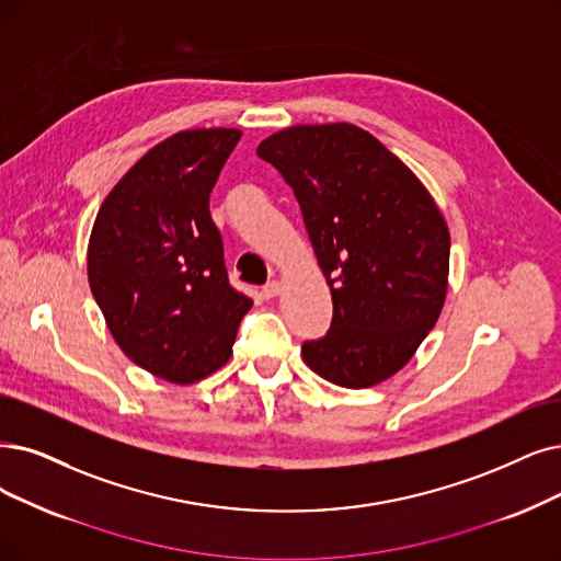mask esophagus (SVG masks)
<instances>
[{
    "label": "esophagus",
    "mask_w": 561,
    "mask_h": 561,
    "mask_svg": "<svg viewBox=\"0 0 561 561\" xmlns=\"http://www.w3.org/2000/svg\"><path fill=\"white\" fill-rule=\"evenodd\" d=\"M280 289H283V285H280V280H268L264 287H262V299H274V297H278L280 295Z\"/></svg>",
    "instance_id": "esophagus-1"
}]
</instances>
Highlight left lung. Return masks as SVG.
Here are the masks:
<instances>
[{
    "label": "left lung",
    "instance_id": "obj_1",
    "mask_svg": "<svg viewBox=\"0 0 561 561\" xmlns=\"http://www.w3.org/2000/svg\"><path fill=\"white\" fill-rule=\"evenodd\" d=\"M257 156L293 186L333 301L324 339L301 347L327 382L368 389L405 366L449 287L451 237L421 179L368 130L299 124Z\"/></svg>",
    "mask_w": 561,
    "mask_h": 561
}]
</instances>
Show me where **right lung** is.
Returning <instances> with one entry per match:
<instances>
[{
	"label": "right lung",
	"mask_w": 561,
	"mask_h": 561,
	"mask_svg": "<svg viewBox=\"0 0 561 561\" xmlns=\"http://www.w3.org/2000/svg\"><path fill=\"white\" fill-rule=\"evenodd\" d=\"M239 128H191L151 147L103 199L87 278L112 339L147 373L193 385L228 364L253 301L228 283L209 195Z\"/></svg>",
	"instance_id": "add662e5"
}]
</instances>
